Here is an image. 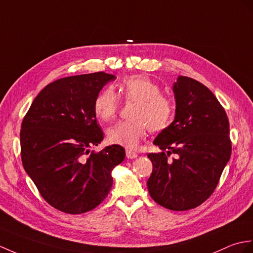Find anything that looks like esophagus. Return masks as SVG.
<instances>
[{
    "instance_id": "1",
    "label": "esophagus",
    "mask_w": 253,
    "mask_h": 253,
    "mask_svg": "<svg viewBox=\"0 0 253 253\" xmlns=\"http://www.w3.org/2000/svg\"><path fill=\"white\" fill-rule=\"evenodd\" d=\"M126 157H127V158H130V160H133V158L138 157V154L136 153V152L130 151V150H127V151H126Z\"/></svg>"
}]
</instances>
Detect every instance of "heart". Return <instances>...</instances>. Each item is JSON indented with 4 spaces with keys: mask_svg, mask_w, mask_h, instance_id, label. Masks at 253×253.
Returning <instances> with one entry per match:
<instances>
[{
    "mask_svg": "<svg viewBox=\"0 0 253 253\" xmlns=\"http://www.w3.org/2000/svg\"><path fill=\"white\" fill-rule=\"evenodd\" d=\"M120 92L127 101H134L131 117L133 120L116 123L108 129V140L111 143L134 149L142 140L148 129L162 131L166 129L173 117L171 100L161 93V87L144 75H132L123 80ZM119 96L112 88L100 91L93 101L96 115L103 122L113 120L119 109Z\"/></svg>",
    "mask_w": 253,
    "mask_h": 253,
    "instance_id": "1",
    "label": "heart"
}]
</instances>
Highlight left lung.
I'll use <instances>...</instances> for the list:
<instances>
[{
  "label": "left lung",
  "mask_w": 253,
  "mask_h": 253,
  "mask_svg": "<svg viewBox=\"0 0 253 253\" xmlns=\"http://www.w3.org/2000/svg\"><path fill=\"white\" fill-rule=\"evenodd\" d=\"M174 120L153 141L162 150L148 157L153 171L146 184L151 197L170 210L203 204L218 185L230 161V123L218 99L199 82L178 76L172 85ZM175 154L170 161L168 156Z\"/></svg>",
  "instance_id": "obj_1"
}]
</instances>
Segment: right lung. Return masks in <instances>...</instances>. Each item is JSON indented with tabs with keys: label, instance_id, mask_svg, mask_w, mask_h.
<instances>
[{
	"label": "right lung",
	"instance_id": "add662e5",
	"mask_svg": "<svg viewBox=\"0 0 253 253\" xmlns=\"http://www.w3.org/2000/svg\"><path fill=\"white\" fill-rule=\"evenodd\" d=\"M115 79L96 72L52 82L22 121L23 168L45 201L66 213H84L101 204L113 184L112 170L125 158L117 144L90 153L103 140L93 101Z\"/></svg>",
	"mask_w": 253,
	"mask_h": 253
}]
</instances>
